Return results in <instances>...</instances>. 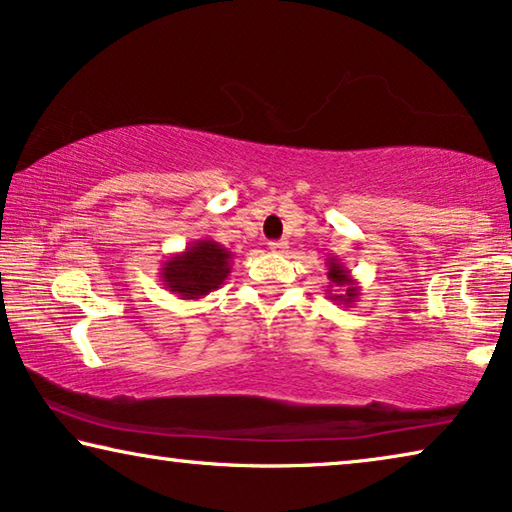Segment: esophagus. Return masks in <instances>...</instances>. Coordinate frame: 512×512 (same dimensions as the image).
Instances as JSON below:
<instances>
[{
	"label": "esophagus",
	"instance_id": "esophagus-1",
	"mask_svg": "<svg viewBox=\"0 0 512 512\" xmlns=\"http://www.w3.org/2000/svg\"><path fill=\"white\" fill-rule=\"evenodd\" d=\"M269 248L273 250V253H282V250L287 248V241H271Z\"/></svg>",
	"mask_w": 512,
	"mask_h": 512
}]
</instances>
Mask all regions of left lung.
Masks as SVG:
<instances>
[{
	"mask_svg": "<svg viewBox=\"0 0 512 512\" xmlns=\"http://www.w3.org/2000/svg\"><path fill=\"white\" fill-rule=\"evenodd\" d=\"M326 266H329V273H326L329 276V289H326L329 299L338 301V305H347V308L354 305L361 294V285L352 278V271L338 257L326 259Z\"/></svg>",
	"mask_w": 512,
	"mask_h": 512,
	"instance_id": "obj_1",
	"label": "left lung"
}]
</instances>
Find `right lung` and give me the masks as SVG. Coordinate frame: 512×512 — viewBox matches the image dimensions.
Here are the masks:
<instances>
[{"mask_svg":"<svg viewBox=\"0 0 512 512\" xmlns=\"http://www.w3.org/2000/svg\"><path fill=\"white\" fill-rule=\"evenodd\" d=\"M234 255L218 241L197 239L186 250L170 255L160 266V282L179 299H202L218 289L232 273Z\"/></svg>","mask_w":512,"mask_h":512,"instance_id":"right-lung-1","label":"right lung"}]
</instances>
